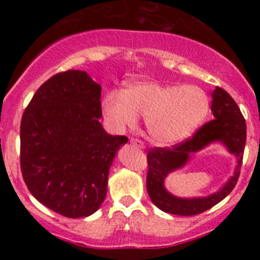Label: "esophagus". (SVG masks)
<instances>
[{"mask_svg": "<svg viewBox=\"0 0 260 260\" xmlns=\"http://www.w3.org/2000/svg\"><path fill=\"white\" fill-rule=\"evenodd\" d=\"M131 144L134 145V147H137V148H140V149L144 148V143H143L140 139H137V138L131 139Z\"/></svg>", "mask_w": 260, "mask_h": 260, "instance_id": "34e87169", "label": "esophagus"}]
</instances>
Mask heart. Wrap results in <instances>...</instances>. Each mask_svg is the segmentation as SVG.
Returning a JSON list of instances; mask_svg holds the SVG:
<instances>
[{"instance_id": "heart-1", "label": "heart", "mask_w": 260, "mask_h": 260, "mask_svg": "<svg viewBox=\"0 0 260 260\" xmlns=\"http://www.w3.org/2000/svg\"><path fill=\"white\" fill-rule=\"evenodd\" d=\"M208 111L209 99L203 89L154 80L128 83L122 91L110 90L103 100V112L113 129L133 127L138 115H144L148 134L162 145L188 138Z\"/></svg>"}]
</instances>
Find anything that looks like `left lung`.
Here are the masks:
<instances>
[{
  "label": "left lung",
  "mask_w": 260,
  "mask_h": 260,
  "mask_svg": "<svg viewBox=\"0 0 260 260\" xmlns=\"http://www.w3.org/2000/svg\"><path fill=\"white\" fill-rule=\"evenodd\" d=\"M211 111L214 120L203 124L193 137L172 147L149 149L147 189L151 202L165 213L183 216L204 213L228 197L237 183L246 145V121L231 95L219 86L213 91ZM213 141L223 142L230 152L236 155L238 166L235 175L219 192L208 197L183 200L170 195L163 187L166 176L183 166L190 153Z\"/></svg>",
  "instance_id": "1"
}]
</instances>
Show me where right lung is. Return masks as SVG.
I'll return each mask as SVG.
<instances>
[{"instance_id": "1", "label": "right lung", "mask_w": 260, "mask_h": 260, "mask_svg": "<svg viewBox=\"0 0 260 260\" xmlns=\"http://www.w3.org/2000/svg\"><path fill=\"white\" fill-rule=\"evenodd\" d=\"M101 86L70 70L47 79L20 122V170L29 192L66 217L91 215L107 192V177L126 136L99 122Z\"/></svg>"}]
</instances>
